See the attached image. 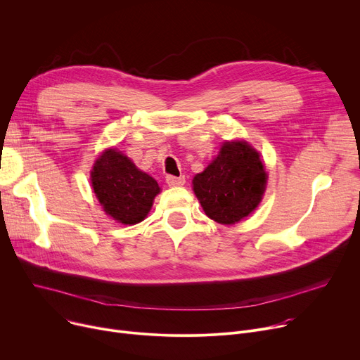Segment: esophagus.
Returning a JSON list of instances; mask_svg holds the SVG:
<instances>
[{
    "label": "esophagus",
    "mask_w": 360,
    "mask_h": 360,
    "mask_svg": "<svg viewBox=\"0 0 360 360\" xmlns=\"http://www.w3.org/2000/svg\"><path fill=\"white\" fill-rule=\"evenodd\" d=\"M166 184L169 186H182L185 184V176H174V175H166Z\"/></svg>",
    "instance_id": "esophagus-1"
}]
</instances>
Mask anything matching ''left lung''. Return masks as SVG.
I'll list each match as a JSON object with an SVG mask.
<instances>
[{"label": "left lung", "instance_id": "8db88e82", "mask_svg": "<svg viewBox=\"0 0 360 360\" xmlns=\"http://www.w3.org/2000/svg\"><path fill=\"white\" fill-rule=\"evenodd\" d=\"M266 178L259 153L246 141H226L220 155L195 175L193 184L211 220L234 224L259 205Z\"/></svg>", "mask_w": 360, "mask_h": 360}]
</instances>
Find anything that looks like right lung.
Wrapping results in <instances>:
<instances>
[{"label":"right lung","instance_id":"right-lung-1","mask_svg":"<svg viewBox=\"0 0 360 360\" xmlns=\"http://www.w3.org/2000/svg\"><path fill=\"white\" fill-rule=\"evenodd\" d=\"M91 181L104 211L123 224L145 220L160 191L152 176L114 149L105 150L95 162Z\"/></svg>","mask_w":360,"mask_h":360}]
</instances>
